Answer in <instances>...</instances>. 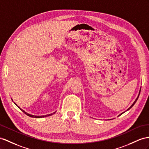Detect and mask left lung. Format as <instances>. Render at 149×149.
<instances>
[{"label": "left lung", "mask_w": 149, "mask_h": 149, "mask_svg": "<svg viewBox=\"0 0 149 149\" xmlns=\"http://www.w3.org/2000/svg\"><path fill=\"white\" fill-rule=\"evenodd\" d=\"M140 91H141V88L140 89V91H139V95H138V96H137V97L136 98V100H135V101L133 102V104H132L131 105V106H130V108H129L128 109H127V111H128V110H129L130 109H131V108H132L133 107V105H134V104H135V102H136L137 100H138V98H139V95H140ZM125 112H123V113H121V114H120V115H118V116H120V115H121V114H123V113H124Z\"/></svg>", "instance_id": "left-lung-1"}]
</instances>
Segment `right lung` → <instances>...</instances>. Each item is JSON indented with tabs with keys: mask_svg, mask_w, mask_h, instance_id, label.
Segmentation results:
<instances>
[{
	"mask_svg": "<svg viewBox=\"0 0 149 149\" xmlns=\"http://www.w3.org/2000/svg\"><path fill=\"white\" fill-rule=\"evenodd\" d=\"M12 100H13V99H12ZM14 103L16 104L17 107L19 108L21 111L23 112V113H24L26 115H28V116H30V117H33V118H44V117H47V116H51V115H53V114H55V113H56V111L55 112H54V113H51V114H47V115H43V116H36V115H33V114H29V113H28L27 112H26L24 110H23L22 109H21L19 106H17L16 103H15V102H14Z\"/></svg>",
	"mask_w": 149,
	"mask_h": 149,
	"instance_id": "1",
	"label": "right lung"
}]
</instances>
